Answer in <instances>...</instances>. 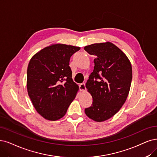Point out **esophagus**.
<instances>
[{"label": "esophagus", "mask_w": 157, "mask_h": 157, "mask_svg": "<svg viewBox=\"0 0 157 157\" xmlns=\"http://www.w3.org/2000/svg\"><path fill=\"white\" fill-rule=\"evenodd\" d=\"M79 89L81 91H85L86 90V86H85V84L83 83H81L79 85Z\"/></svg>", "instance_id": "esophagus-1"}]
</instances>
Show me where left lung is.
Wrapping results in <instances>:
<instances>
[{
    "instance_id": "8db88e82",
    "label": "left lung",
    "mask_w": 157,
    "mask_h": 157,
    "mask_svg": "<svg viewBox=\"0 0 157 157\" xmlns=\"http://www.w3.org/2000/svg\"><path fill=\"white\" fill-rule=\"evenodd\" d=\"M84 49L96 56L94 71L85 85L93 101L85 113L100 122L113 117L124 104L131 87L132 67L124 52L110 42L92 44Z\"/></svg>"
}]
</instances>
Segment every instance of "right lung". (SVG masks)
<instances>
[{
    "label": "right lung",
    "mask_w": 157,
    "mask_h": 157,
    "mask_svg": "<svg viewBox=\"0 0 157 157\" xmlns=\"http://www.w3.org/2000/svg\"><path fill=\"white\" fill-rule=\"evenodd\" d=\"M78 46L52 44L35 54L27 69V90L37 112L48 120L65 115L76 96L78 85L73 82L69 67Z\"/></svg>",
    "instance_id": "obj_1"
}]
</instances>
